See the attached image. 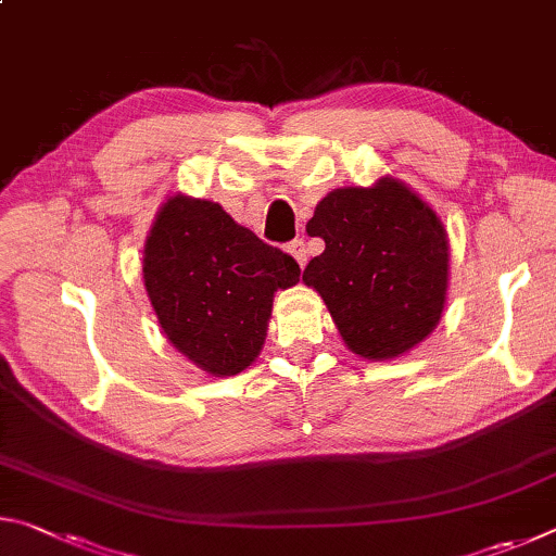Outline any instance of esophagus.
<instances>
[{"label":"esophagus","mask_w":556,"mask_h":556,"mask_svg":"<svg viewBox=\"0 0 556 556\" xmlns=\"http://www.w3.org/2000/svg\"><path fill=\"white\" fill-rule=\"evenodd\" d=\"M289 255L299 262V267H306V262H308V248H306V242H304V240H294V242H291V244H289Z\"/></svg>","instance_id":"obj_1"}]
</instances>
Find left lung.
<instances>
[{
	"label": "left lung",
	"mask_w": 556,
	"mask_h": 556,
	"mask_svg": "<svg viewBox=\"0 0 556 556\" xmlns=\"http://www.w3.org/2000/svg\"><path fill=\"white\" fill-rule=\"evenodd\" d=\"M326 250L304 269L348 351L390 361L427 341L448 291V235L437 211L394 176L333 188L306 223Z\"/></svg>",
	"instance_id": "obj_1"
}]
</instances>
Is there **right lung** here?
Here are the masks:
<instances>
[{"instance_id":"1","label":"right lung","mask_w":556,"mask_h":556,"mask_svg":"<svg viewBox=\"0 0 556 556\" xmlns=\"http://www.w3.org/2000/svg\"><path fill=\"white\" fill-rule=\"evenodd\" d=\"M301 269L220 203L168 195L144 242L142 277L159 326L178 353L213 378H230L257 361L275 291Z\"/></svg>"}]
</instances>
